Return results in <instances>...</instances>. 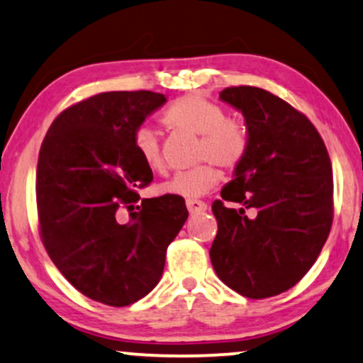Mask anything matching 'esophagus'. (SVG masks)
<instances>
[{"label": "esophagus", "instance_id": "1", "mask_svg": "<svg viewBox=\"0 0 363 363\" xmlns=\"http://www.w3.org/2000/svg\"><path fill=\"white\" fill-rule=\"evenodd\" d=\"M186 206H187V211L191 212V214H196V212H204L207 209V204L202 201H197V199H189L186 201Z\"/></svg>", "mask_w": 363, "mask_h": 363}]
</instances>
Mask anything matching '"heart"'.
<instances>
[{
  "label": "heart",
  "mask_w": 363,
  "mask_h": 363,
  "mask_svg": "<svg viewBox=\"0 0 363 363\" xmlns=\"http://www.w3.org/2000/svg\"><path fill=\"white\" fill-rule=\"evenodd\" d=\"M164 123L174 131L199 136L196 159L206 161L187 169L164 182L162 194L196 199L214 189L219 182L217 166L234 171L245 161L250 147L249 129L242 119L225 116V111L214 101L189 94L177 99L164 114ZM134 147L144 164L154 172L166 171L157 133L149 125L134 134Z\"/></svg>",
  "instance_id": "obj_1"
}]
</instances>
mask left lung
I'll return each instance as SVG.
<instances>
[{
	"label": "left lung",
	"instance_id": "obj_1",
	"mask_svg": "<svg viewBox=\"0 0 363 363\" xmlns=\"http://www.w3.org/2000/svg\"><path fill=\"white\" fill-rule=\"evenodd\" d=\"M219 98L242 111L250 147L222 199L212 202V267L240 296H279L308 272L330 232V157L315 125L279 96L232 86ZM225 201L241 207L232 210Z\"/></svg>",
	"mask_w": 363,
	"mask_h": 363
}]
</instances>
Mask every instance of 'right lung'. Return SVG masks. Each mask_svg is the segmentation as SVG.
Segmentation results:
<instances>
[{"label":"right lung","mask_w":363,"mask_h":363,"mask_svg":"<svg viewBox=\"0 0 363 363\" xmlns=\"http://www.w3.org/2000/svg\"><path fill=\"white\" fill-rule=\"evenodd\" d=\"M164 103L152 91L91 96L52 121L40 149L43 245L72 287L111 307L131 306L157 286L169 244L189 216L177 196L138 204V189L151 184L152 171L134 134Z\"/></svg>","instance_id":"add662e5"}]
</instances>
